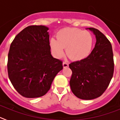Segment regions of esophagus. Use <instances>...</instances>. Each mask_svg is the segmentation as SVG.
<instances>
[{"label": "esophagus", "mask_w": 120, "mask_h": 120, "mask_svg": "<svg viewBox=\"0 0 120 120\" xmlns=\"http://www.w3.org/2000/svg\"><path fill=\"white\" fill-rule=\"evenodd\" d=\"M62 65H63L64 68L68 67V64L67 63V62H64L63 63H62Z\"/></svg>", "instance_id": "esophagus-1"}]
</instances>
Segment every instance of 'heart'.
I'll list each match as a JSON object with an SVG mask.
<instances>
[{
  "label": "heart",
  "mask_w": 120,
  "mask_h": 120,
  "mask_svg": "<svg viewBox=\"0 0 120 120\" xmlns=\"http://www.w3.org/2000/svg\"><path fill=\"white\" fill-rule=\"evenodd\" d=\"M50 47L56 58L66 54L71 60L80 61L87 58L93 49L94 38L91 33L75 27H65L57 32L56 40H50Z\"/></svg>",
  "instance_id": "1"
}]
</instances>
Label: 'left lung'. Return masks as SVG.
Here are the masks:
<instances>
[{
    "mask_svg": "<svg viewBox=\"0 0 120 120\" xmlns=\"http://www.w3.org/2000/svg\"><path fill=\"white\" fill-rule=\"evenodd\" d=\"M96 38L95 47L87 58L71 62V90L80 99L92 100L105 91L113 76L114 55L112 45L97 29L90 27Z\"/></svg>",
    "mask_w": 120,
    "mask_h": 120,
    "instance_id": "8db88e82",
    "label": "left lung"
}]
</instances>
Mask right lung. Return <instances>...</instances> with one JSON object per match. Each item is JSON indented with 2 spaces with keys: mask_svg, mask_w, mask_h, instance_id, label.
I'll return each mask as SVG.
<instances>
[{
  "mask_svg": "<svg viewBox=\"0 0 120 120\" xmlns=\"http://www.w3.org/2000/svg\"><path fill=\"white\" fill-rule=\"evenodd\" d=\"M49 28L33 25L18 34L10 45L8 73L17 91L26 98H37L50 90L62 62L51 55Z\"/></svg>",
  "mask_w": 120,
  "mask_h": 120,
  "instance_id": "1",
  "label": "right lung"
}]
</instances>
